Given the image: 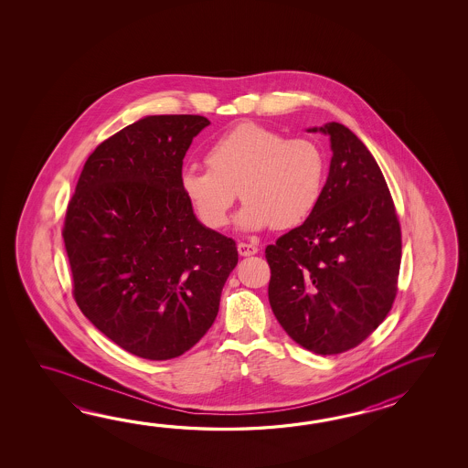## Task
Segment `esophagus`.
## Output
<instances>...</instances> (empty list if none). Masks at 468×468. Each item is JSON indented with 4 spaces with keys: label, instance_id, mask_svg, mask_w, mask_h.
I'll list each match as a JSON object with an SVG mask.
<instances>
[{
    "label": "esophagus",
    "instance_id": "esophagus-1",
    "mask_svg": "<svg viewBox=\"0 0 468 468\" xmlns=\"http://www.w3.org/2000/svg\"><path fill=\"white\" fill-rule=\"evenodd\" d=\"M239 254L242 256V258H248V256H254V254H258V246H254V244H248V242H239L238 244Z\"/></svg>",
    "mask_w": 468,
    "mask_h": 468
}]
</instances>
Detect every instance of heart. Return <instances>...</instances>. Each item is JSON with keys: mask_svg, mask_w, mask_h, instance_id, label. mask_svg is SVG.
Wrapping results in <instances>:
<instances>
[{"mask_svg": "<svg viewBox=\"0 0 468 468\" xmlns=\"http://www.w3.org/2000/svg\"><path fill=\"white\" fill-rule=\"evenodd\" d=\"M206 162L209 169L182 170L180 189L210 229L229 224L238 196L246 200L238 214L240 229L296 228L316 209L326 172L313 140L286 139L254 122H242L214 140Z\"/></svg>", "mask_w": 468, "mask_h": 468, "instance_id": "1", "label": "heart"}]
</instances>
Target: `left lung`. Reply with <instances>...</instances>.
Returning a JSON list of instances; mask_svg holds the SVG:
<instances>
[{"label": "left lung", "mask_w": 468, "mask_h": 468, "mask_svg": "<svg viewBox=\"0 0 468 468\" xmlns=\"http://www.w3.org/2000/svg\"><path fill=\"white\" fill-rule=\"evenodd\" d=\"M331 162L318 206L266 248L269 304L299 346L338 355L387 318L397 296L401 232L388 186L367 145L329 122Z\"/></svg>", "instance_id": "obj_1"}]
</instances>
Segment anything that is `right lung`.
I'll list each match as a JSON object with an SVG mask.
<instances>
[{
    "mask_svg": "<svg viewBox=\"0 0 468 468\" xmlns=\"http://www.w3.org/2000/svg\"><path fill=\"white\" fill-rule=\"evenodd\" d=\"M200 115H149L100 144L71 197L63 240L81 313L140 358H177L219 313L238 264L230 238L206 228L180 189Z\"/></svg>",
    "mask_w": 468,
    "mask_h": 468,
    "instance_id": "right-lung-1",
    "label": "right lung"
}]
</instances>
